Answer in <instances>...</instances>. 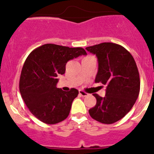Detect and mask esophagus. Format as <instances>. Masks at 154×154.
<instances>
[{"label":"esophagus","mask_w":154,"mask_h":154,"mask_svg":"<svg viewBox=\"0 0 154 154\" xmlns=\"http://www.w3.org/2000/svg\"><path fill=\"white\" fill-rule=\"evenodd\" d=\"M79 94H80V96H82V97H86V96H88V93L85 92V91H81V90L79 91Z\"/></svg>","instance_id":"esophagus-1"}]
</instances>
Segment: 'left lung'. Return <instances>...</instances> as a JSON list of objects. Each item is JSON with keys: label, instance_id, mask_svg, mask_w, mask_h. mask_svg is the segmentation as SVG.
Segmentation results:
<instances>
[{"label": "left lung", "instance_id": "left-lung-1", "mask_svg": "<svg viewBox=\"0 0 154 154\" xmlns=\"http://www.w3.org/2000/svg\"><path fill=\"white\" fill-rule=\"evenodd\" d=\"M86 49L97 58L95 83L106 87L104 97L93 94L97 103L88 112L100 123L113 124L125 117L137 100L140 90L137 66L130 53L115 43H100Z\"/></svg>", "mask_w": 154, "mask_h": 154}]
</instances>
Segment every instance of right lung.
I'll use <instances>...</instances> for the list:
<instances>
[{"label": "right lung", "mask_w": 154, "mask_h": 154, "mask_svg": "<svg viewBox=\"0 0 154 154\" xmlns=\"http://www.w3.org/2000/svg\"><path fill=\"white\" fill-rule=\"evenodd\" d=\"M86 54L82 48L54 44L43 45L29 54L21 70L19 89L27 108L38 120L54 125L68 117L79 91L57 88V75L65 74L68 61Z\"/></svg>", "instance_id": "1"}]
</instances>
